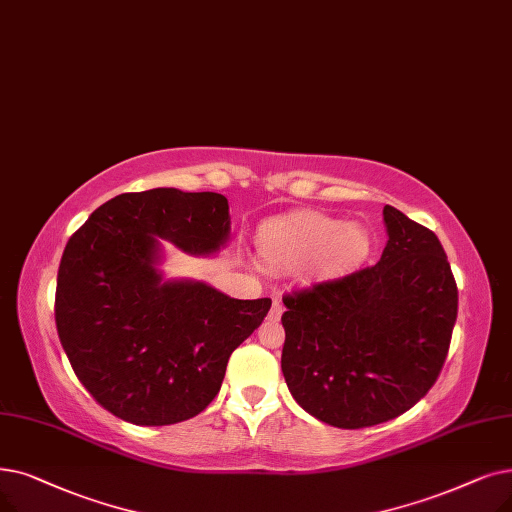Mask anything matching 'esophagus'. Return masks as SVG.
<instances>
[{"label": "esophagus", "instance_id": "34e87169", "mask_svg": "<svg viewBox=\"0 0 512 512\" xmlns=\"http://www.w3.org/2000/svg\"><path fill=\"white\" fill-rule=\"evenodd\" d=\"M282 311H284L282 303H280L278 299H274V303H272V311H270V318H272V320H280V316H282Z\"/></svg>", "mask_w": 512, "mask_h": 512}]
</instances>
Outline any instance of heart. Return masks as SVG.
Segmentation results:
<instances>
[{
    "label": "heart",
    "instance_id": "1",
    "mask_svg": "<svg viewBox=\"0 0 512 512\" xmlns=\"http://www.w3.org/2000/svg\"><path fill=\"white\" fill-rule=\"evenodd\" d=\"M259 251L272 265H301L314 259L320 276L339 278L362 268L372 253V236L362 226L322 213H295L265 224Z\"/></svg>",
    "mask_w": 512,
    "mask_h": 512
}]
</instances>
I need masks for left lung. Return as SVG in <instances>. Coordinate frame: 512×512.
Here are the masks:
<instances>
[{"label": "left lung", "mask_w": 512, "mask_h": 512, "mask_svg": "<svg viewBox=\"0 0 512 512\" xmlns=\"http://www.w3.org/2000/svg\"><path fill=\"white\" fill-rule=\"evenodd\" d=\"M381 261L282 297V374L326 425L362 429L410 410L435 385L458 314L439 238L391 205Z\"/></svg>", "instance_id": "8db88e82"}]
</instances>
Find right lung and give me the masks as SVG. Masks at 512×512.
<instances>
[{
  "label": "right lung",
  "instance_id": "obj_1",
  "mask_svg": "<svg viewBox=\"0 0 512 512\" xmlns=\"http://www.w3.org/2000/svg\"><path fill=\"white\" fill-rule=\"evenodd\" d=\"M161 240L211 255L230 238L228 198L154 188L98 207L69 238L56 328L77 379L115 416L163 427L203 412L232 351L272 299H232L196 280H163Z\"/></svg>",
  "mask_w": 512,
  "mask_h": 512
}]
</instances>
